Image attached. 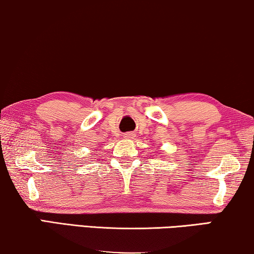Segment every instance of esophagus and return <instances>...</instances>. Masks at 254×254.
I'll return each instance as SVG.
<instances>
[{
	"label": "esophagus",
	"mask_w": 254,
	"mask_h": 254,
	"mask_svg": "<svg viewBox=\"0 0 254 254\" xmlns=\"http://www.w3.org/2000/svg\"><path fill=\"white\" fill-rule=\"evenodd\" d=\"M125 137H126V138H130V137H133V135L129 134V133H127L126 135H125Z\"/></svg>",
	"instance_id": "34e87169"
}]
</instances>
